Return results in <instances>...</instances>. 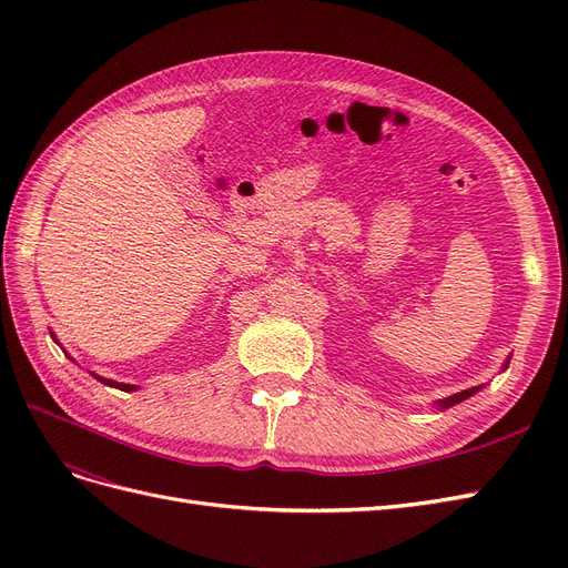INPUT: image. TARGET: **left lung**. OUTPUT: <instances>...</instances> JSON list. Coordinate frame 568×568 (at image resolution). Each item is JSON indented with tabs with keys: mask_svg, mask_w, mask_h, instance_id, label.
Masks as SVG:
<instances>
[{
	"mask_svg": "<svg viewBox=\"0 0 568 568\" xmlns=\"http://www.w3.org/2000/svg\"><path fill=\"white\" fill-rule=\"evenodd\" d=\"M505 367H507V365H505ZM478 388H480V386H474V388H467V390H462V393L448 395V398H445V400H438V407L445 409V407H453V405H457V403H462V400H467L469 395H474Z\"/></svg>",
	"mask_w": 568,
	"mask_h": 568,
	"instance_id": "1",
	"label": "left lung"
}]
</instances>
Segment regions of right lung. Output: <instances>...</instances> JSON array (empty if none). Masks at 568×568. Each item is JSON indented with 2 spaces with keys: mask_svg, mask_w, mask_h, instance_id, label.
<instances>
[{
  "mask_svg": "<svg viewBox=\"0 0 568 568\" xmlns=\"http://www.w3.org/2000/svg\"><path fill=\"white\" fill-rule=\"evenodd\" d=\"M54 336V334H51ZM57 341V338H54ZM94 379H99L101 384H106V386H113V388H120V390H125V393H130V390H136V386H132V384H118V382H113V379H104V376H99V374H92Z\"/></svg>",
  "mask_w": 568,
  "mask_h": 568,
  "instance_id": "add662e5",
  "label": "right lung"
}]
</instances>
